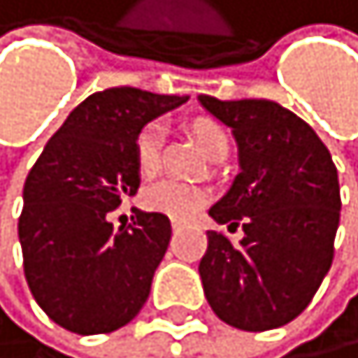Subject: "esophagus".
I'll return each mask as SVG.
<instances>
[{
	"instance_id": "obj_1",
	"label": "esophagus",
	"mask_w": 358,
	"mask_h": 358,
	"mask_svg": "<svg viewBox=\"0 0 358 358\" xmlns=\"http://www.w3.org/2000/svg\"><path fill=\"white\" fill-rule=\"evenodd\" d=\"M181 227H184V225H181V223H177V220H174V223H172V230H174V232H179Z\"/></svg>"
}]
</instances>
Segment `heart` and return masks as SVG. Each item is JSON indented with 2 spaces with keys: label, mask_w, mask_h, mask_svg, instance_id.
I'll return each mask as SVG.
<instances>
[{
  "label": "heart",
  "mask_w": 358,
  "mask_h": 358,
  "mask_svg": "<svg viewBox=\"0 0 358 358\" xmlns=\"http://www.w3.org/2000/svg\"><path fill=\"white\" fill-rule=\"evenodd\" d=\"M197 145L211 161H223L230 154V135L225 126L216 119L200 117L190 124ZM161 149H163V126L151 122L147 124L135 138V163L140 174L151 177L161 168ZM211 200V190L195 184H181V181L165 179L158 184H151L142 193V204L151 211H158L172 220H188L197 216L207 202Z\"/></svg>",
  "instance_id": "1"
}]
</instances>
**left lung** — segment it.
I'll use <instances>...</instances> for the list:
<instances>
[{"label": "left lung", "instance_id": "8db88e82", "mask_svg": "<svg viewBox=\"0 0 358 358\" xmlns=\"http://www.w3.org/2000/svg\"><path fill=\"white\" fill-rule=\"evenodd\" d=\"M202 108L232 128L239 168L209 209L243 239L207 232L200 259L204 296L216 315L243 331L278 329L301 315L334 262L341 186L331 154L315 131L273 101H218Z\"/></svg>", "mask_w": 358, "mask_h": 358}]
</instances>
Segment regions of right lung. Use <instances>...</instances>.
Returning <instances> with one entry per match:
<instances>
[{
    "label": "right lung",
    "instance_id": "1",
    "mask_svg": "<svg viewBox=\"0 0 358 358\" xmlns=\"http://www.w3.org/2000/svg\"><path fill=\"white\" fill-rule=\"evenodd\" d=\"M188 96L112 87L69 115L29 170L17 220L24 278L45 315L73 334H110L145 306L172 227L163 213H135L115 227L108 213L135 195V138Z\"/></svg>",
    "mask_w": 358,
    "mask_h": 358
}]
</instances>
